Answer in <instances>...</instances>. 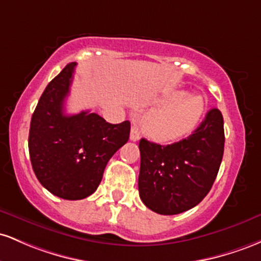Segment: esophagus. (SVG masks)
<instances>
[{
    "instance_id": "34e87169",
    "label": "esophagus",
    "mask_w": 261,
    "mask_h": 261,
    "mask_svg": "<svg viewBox=\"0 0 261 261\" xmlns=\"http://www.w3.org/2000/svg\"><path fill=\"white\" fill-rule=\"evenodd\" d=\"M140 139V132L136 125L130 128V140L132 142H137V140Z\"/></svg>"
}]
</instances>
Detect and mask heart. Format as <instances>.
Segmentation results:
<instances>
[{
    "label": "heart",
    "mask_w": 261,
    "mask_h": 261,
    "mask_svg": "<svg viewBox=\"0 0 261 261\" xmlns=\"http://www.w3.org/2000/svg\"><path fill=\"white\" fill-rule=\"evenodd\" d=\"M163 106L150 111L143 119V129L150 138L162 143L184 138L197 127L204 112L200 96L174 91L163 98Z\"/></svg>",
    "instance_id": "obj_1"
}]
</instances>
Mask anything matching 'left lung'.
I'll return each mask as SVG.
<instances>
[{
    "mask_svg": "<svg viewBox=\"0 0 261 261\" xmlns=\"http://www.w3.org/2000/svg\"><path fill=\"white\" fill-rule=\"evenodd\" d=\"M139 196L159 215H178L197 206L215 182L224 150L223 116L218 108L207 112L191 136L160 145L139 142Z\"/></svg>",
    "mask_w": 261,
    "mask_h": 261,
    "instance_id": "8db88e82",
    "label": "left lung"
}]
</instances>
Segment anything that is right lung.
<instances>
[{
  "label": "right lung",
  "instance_id": "obj_1",
  "mask_svg": "<svg viewBox=\"0 0 261 261\" xmlns=\"http://www.w3.org/2000/svg\"><path fill=\"white\" fill-rule=\"evenodd\" d=\"M76 63H70L40 96L29 128L32 168L39 182L64 200H83L97 190L113 154L129 139L130 123L111 124L90 111L67 116Z\"/></svg>",
  "mask_w": 261,
  "mask_h": 261
}]
</instances>
